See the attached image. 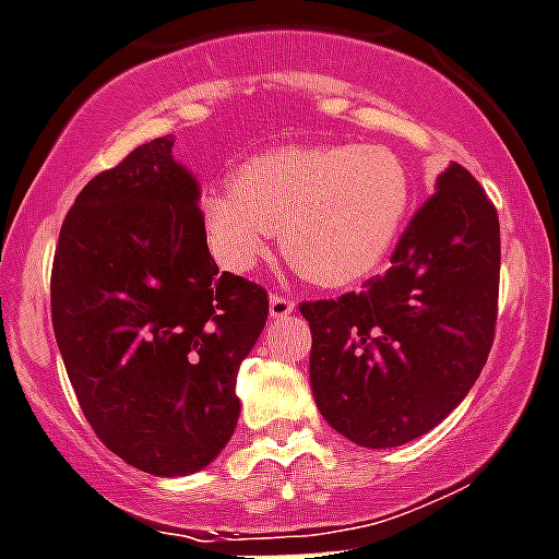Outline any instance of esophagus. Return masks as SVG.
Wrapping results in <instances>:
<instances>
[{"label":"esophagus","instance_id":"1","mask_svg":"<svg viewBox=\"0 0 559 559\" xmlns=\"http://www.w3.org/2000/svg\"><path fill=\"white\" fill-rule=\"evenodd\" d=\"M294 310H296V301L288 299V296H271L269 299V312L274 321H280V318H288Z\"/></svg>","mask_w":559,"mask_h":559}]
</instances>
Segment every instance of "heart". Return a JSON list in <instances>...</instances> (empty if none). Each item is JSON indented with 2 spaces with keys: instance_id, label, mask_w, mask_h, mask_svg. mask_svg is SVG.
I'll list each match as a JSON object with an SVG mask.
<instances>
[{
  "instance_id": "heart-1",
  "label": "heart",
  "mask_w": 559,
  "mask_h": 559,
  "mask_svg": "<svg viewBox=\"0 0 559 559\" xmlns=\"http://www.w3.org/2000/svg\"><path fill=\"white\" fill-rule=\"evenodd\" d=\"M412 205V173L392 147H285L243 164L205 200V233L225 269L249 271L280 243L301 276L337 288L368 276Z\"/></svg>"
}]
</instances>
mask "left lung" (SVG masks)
<instances>
[{
	"instance_id": "8db88e82",
	"label": "left lung",
	"mask_w": 559,
	"mask_h": 559,
	"mask_svg": "<svg viewBox=\"0 0 559 559\" xmlns=\"http://www.w3.org/2000/svg\"><path fill=\"white\" fill-rule=\"evenodd\" d=\"M499 299V216L450 164L386 274L359 294L301 301L318 412L359 448H401L442 423L480 376Z\"/></svg>"
}]
</instances>
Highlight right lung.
Wrapping results in <instances>:
<instances>
[{
  "instance_id": "1",
  "label": "right lung",
  "mask_w": 559,
  "mask_h": 559,
  "mask_svg": "<svg viewBox=\"0 0 559 559\" xmlns=\"http://www.w3.org/2000/svg\"><path fill=\"white\" fill-rule=\"evenodd\" d=\"M173 136L95 175L62 222L51 323L95 436L156 477L209 466L230 442L236 376L269 318V296L219 274L197 178Z\"/></svg>"
}]
</instances>
